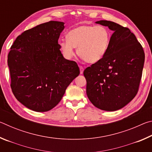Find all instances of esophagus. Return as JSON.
<instances>
[{
	"mask_svg": "<svg viewBox=\"0 0 152 152\" xmlns=\"http://www.w3.org/2000/svg\"><path fill=\"white\" fill-rule=\"evenodd\" d=\"M83 72H84V68L82 66H80V74H83Z\"/></svg>",
	"mask_w": 152,
	"mask_h": 152,
	"instance_id": "1",
	"label": "esophagus"
}]
</instances>
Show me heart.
Here are the masks:
<instances>
[{
  "label": "heart",
  "instance_id": "heart-1",
  "mask_svg": "<svg viewBox=\"0 0 152 152\" xmlns=\"http://www.w3.org/2000/svg\"><path fill=\"white\" fill-rule=\"evenodd\" d=\"M67 41L60 43V48L66 58L75 54L74 48L80 57L89 64H95L104 57L110 41V31L102 25H82L67 34Z\"/></svg>",
  "mask_w": 152,
  "mask_h": 152
}]
</instances>
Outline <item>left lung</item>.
Returning <instances> with one entry per match:
<instances>
[{
    "label": "left lung",
    "instance_id": "1",
    "mask_svg": "<svg viewBox=\"0 0 152 152\" xmlns=\"http://www.w3.org/2000/svg\"><path fill=\"white\" fill-rule=\"evenodd\" d=\"M96 23L108 27L113 33L104 57L84 71L86 94L98 109L115 111L124 107L137 94L145 53L128 28L105 20Z\"/></svg>",
    "mask_w": 152,
    "mask_h": 152
}]
</instances>
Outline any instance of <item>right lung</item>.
Segmentation results:
<instances>
[{
  "mask_svg": "<svg viewBox=\"0 0 152 152\" xmlns=\"http://www.w3.org/2000/svg\"><path fill=\"white\" fill-rule=\"evenodd\" d=\"M64 27V22L51 20L25 31L9 53L12 93L34 111L55 107L80 74L76 62L64 58L60 51L58 39Z\"/></svg>",
  "mask_w": 152,
  "mask_h": 152,
  "instance_id": "obj_1",
  "label": "right lung"
}]
</instances>
